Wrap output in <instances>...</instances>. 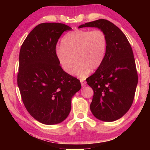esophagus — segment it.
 Returning a JSON list of instances; mask_svg holds the SVG:
<instances>
[{
  "mask_svg": "<svg viewBox=\"0 0 150 150\" xmlns=\"http://www.w3.org/2000/svg\"><path fill=\"white\" fill-rule=\"evenodd\" d=\"M80 81H81V85L83 86V87L86 85V81H85L83 80V79H80Z\"/></svg>",
  "mask_w": 150,
  "mask_h": 150,
  "instance_id": "34e87169",
  "label": "esophagus"
}]
</instances>
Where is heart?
<instances>
[{"instance_id":"heart-1","label":"heart","mask_w":150,"mask_h":150,"mask_svg":"<svg viewBox=\"0 0 150 150\" xmlns=\"http://www.w3.org/2000/svg\"><path fill=\"white\" fill-rule=\"evenodd\" d=\"M107 45V37L102 30H76L63 38L61 47L56 50V57L67 74L72 73L75 61L73 73L83 79L91 70L97 69L103 64Z\"/></svg>"}]
</instances>
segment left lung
<instances>
[{
    "instance_id": "8db88e82",
    "label": "left lung",
    "mask_w": 150,
    "mask_h": 150,
    "mask_svg": "<svg viewBox=\"0 0 150 150\" xmlns=\"http://www.w3.org/2000/svg\"><path fill=\"white\" fill-rule=\"evenodd\" d=\"M85 27L98 28L108 40L103 64L86 79L94 92L90 109L98 120L115 121L128 111L135 95L138 73L133 51L124 33L107 20L87 22L79 28Z\"/></svg>"
}]
</instances>
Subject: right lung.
Here are the masks:
<instances>
[{"mask_svg": "<svg viewBox=\"0 0 150 150\" xmlns=\"http://www.w3.org/2000/svg\"><path fill=\"white\" fill-rule=\"evenodd\" d=\"M70 30L64 24H40L20 48L17 82L22 101L33 118L47 125L65 120L71 98L81 87L79 80L62 69L56 57L58 40Z\"/></svg>", "mask_w": 150, "mask_h": 150, "instance_id": "1", "label": "right lung"}]
</instances>
